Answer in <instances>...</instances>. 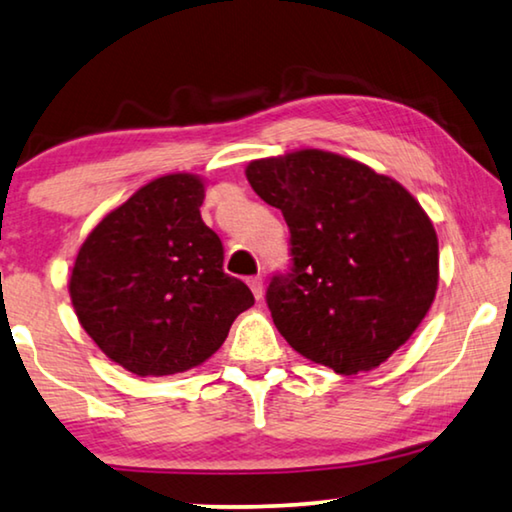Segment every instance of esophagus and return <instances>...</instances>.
I'll use <instances>...</instances> for the list:
<instances>
[{
	"instance_id": "obj_1",
	"label": "esophagus",
	"mask_w": 512,
	"mask_h": 512,
	"mask_svg": "<svg viewBox=\"0 0 512 512\" xmlns=\"http://www.w3.org/2000/svg\"><path fill=\"white\" fill-rule=\"evenodd\" d=\"M248 285H250V289H253L255 299H257V301H262V296H264V280L259 278V276H255V278H250V280H248Z\"/></svg>"
}]
</instances>
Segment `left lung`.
Returning <instances> with one entry per match:
<instances>
[{"instance_id": "1", "label": "left lung", "mask_w": 512, "mask_h": 512, "mask_svg": "<svg viewBox=\"0 0 512 512\" xmlns=\"http://www.w3.org/2000/svg\"><path fill=\"white\" fill-rule=\"evenodd\" d=\"M246 177L292 234V271L266 289L282 338L340 375L377 368L437 294L430 216L402 183L333 151L250 160Z\"/></svg>"}]
</instances>
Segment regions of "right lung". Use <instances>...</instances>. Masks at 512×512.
Segmentation results:
<instances>
[{
	"label": "right lung",
	"mask_w": 512,
	"mask_h": 512,
	"mask_svg": "<svg viewBox=\"0 0 512 512\" xmlns=\"http://www.w3.org/2000/svg\"><path fill=\"white\" fill-rule=\"evenodd\" d=\"M204 179L174 172L110 211L82 243L68 294L89 338L137 377L197 368L255 303L223 271V243L204 225Z\"/></svg>",
	"instance_id": "obj_1"
}]
</instances>
